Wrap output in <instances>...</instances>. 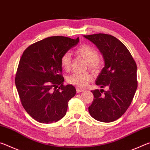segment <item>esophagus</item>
Segmentation results:
<instances>
[{"label":"esophagus","mask_w":150,"mask_h":150,"mask_svg":"<svg viewBox=\"0 0 150 150\" xmlns=\"http://www.w3.org/2000/svg\"><path fill=\"white\" fill-rule=\"evenodd\" d=\"M76 91H77V92L78 93H79L83 92V91H84V90H83V88H79V87L76 88Z\"/></svg>","instance_id":"esophagus-1"}]
</instances>
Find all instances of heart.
Instances as JSON below:
<instances>
[{
	"label": "heart",
	"mask_w": 150,
	"mask_h": 150,
	"mask_svg": "<svg viewBox=\"0 0 150 150\" xmlns=\"http://www.w3.org/2000/svg\"><path fill=\"white\" fill-rule=\"evenodd\" d=\"M76 54L83 58L87 62L88 67L93 71H97L100 67V62L98 59V52L95 47L85 44L80 46L75 51ZM62 68L65 71H69L71 64V57L69 53L63 54L60 59ZM93 79V76L90 73H74L67 77V81L69 84L85 87Z\"/></svg>",
	"instance_id": "1"
}]
</instances>
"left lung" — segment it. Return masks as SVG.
I'll use <instances>...</instances> for the list:
<instances>
[{
    "label": "left lung",
    "mask_w": 150,
    "mask_h": 150,
    "mask_svg": "<svg viewBox=\"0 0 150 150\" xmlns=\"http://www.w3.org/2000/svg\"><path fill=\"white\" fill-rule=\"evenodd\" d=\"M84 37L96 45L105 61L96 85L108 88L91 91L94 99L88 112L96 120L111 122L124 115L133 100L138 87L136 63L127 47L115 36L96 34Z\"/></svg>",
    "instance_id": "8db88e82"
}]
</instances>
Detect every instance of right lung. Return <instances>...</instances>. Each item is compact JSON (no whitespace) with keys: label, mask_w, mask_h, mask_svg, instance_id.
<instances>
[{"label":"right lung","mask_w":150,"mask_h":150,"mask_svg":"<svg viewBox=\"0 0 150 150\" xmlns=\"http://www.w3.org/2000/svg\"><path fill=\"white\" fill-rule=\"evenodd\" d=\"M79 41V38H47L30 45L20 58L15 84L25 110L39 122L52 123L66 115L76 89L63 85L60 59Z\"/></svg>","instance_id":"right-lung-1"}]
</instances>
